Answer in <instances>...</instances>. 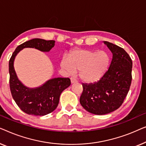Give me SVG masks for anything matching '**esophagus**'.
<instances>
[{
	"label": "esophagus",
	"mask_w": 146,
	"mask_h": 146,
	"mask_svg": "<svg viewBox=\"0 0 146 146\" xmlns=\"http://www.w3.org/2000/svg\"><path fill=\"white\" fill-rule=\"evenodd\" d=\"M71 83H77V80L75 79V78L74 77H71Z\"/></svg>",
	"instance_id": "1"
}]
</instances>
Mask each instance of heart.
<instances>
[{
    "label": "heart",
    "instance_id": "heart-1",
    "mask_svg": "<svg viewBox=\"0 0 146 146\" xmlns=\"http://www.w3.org/2000/svg\"><path fill=\"white\" fill-rule=\"evenodd\" d=\"M110 56L105 51L77 50L65 56L61 66L69 73L79 71V77L85 82H94L101 79L108 68Z\"/></svg>",
    "mask_w": 146,
    "mask_h": 146
}]
</instances>
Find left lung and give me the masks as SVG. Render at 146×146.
Returning <instances> with one entry per match:
<instances>
[{
    "mask_svg": "<svg viewBox=\"0 0 146 146\" xmlns=\"http://www.w3.org/2000/svg\"><path fill=\"white\" fill-rule=\"evenodd\" d=\"M112 53L109 69L99 81L83 83L80 97L81 106L89 112L97 115L108 114L122 105L132 82V61L124 49L104 42Z\"/></svg>",
    "mask_w": 146,
    "mask_h": 146,
    "instance_id": "1",
    "label": "left lung"
}]
</instances>
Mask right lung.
<instances>
[{
	"label": "right lung",
	"instance_id": "add662e5",
	"mask_svg": "<svg viewBox=\"0 0 146 146\" xmlns=\"http://www.w3.org/2000/svg\"><path fill=\"white\" fill-rule=\"evenodd\" d=\"M54 45V40L32 39L18 46L9 60V83L12 98L18 107L28 114L44 116L55 110L61 93L70 86L71 81L69 78H54L40 87L30 89L18 80L14 68V58L23 48H32L42 52H49Z\"/></svg>",
	"mask_w": 146,
	"mask_h": 146
}]
</instances>
